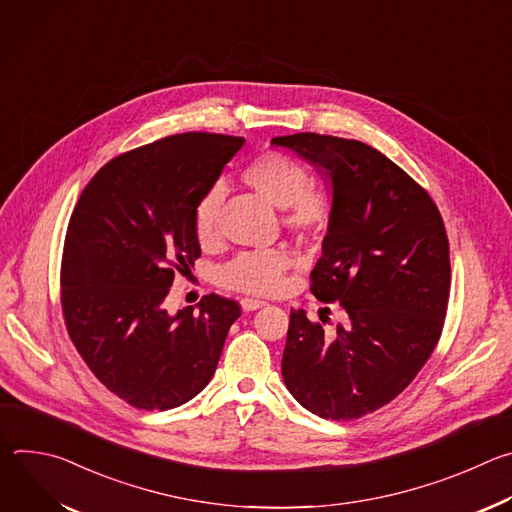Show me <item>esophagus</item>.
<instances>
[{
  "label": "esophagus",
  "mask_w": 512,
  "mask_h": 512,
  "mask_svg": "<svg viewBox=\"0 0 512 512\" xmlns=\"http://www.w3.org/2000/svg\"><path fill=\"white\" fill-rule=\"evenodd\" d=\"M263 306H265L263 300H253V298H243V300H241V308H243L245 312H255V310H259V308H263Z\"/></svg>",
  "instance_id": "obj_1"
}]
</instances>
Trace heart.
Segmentation results:
<instances>
[{
  "label": "heart",
  "mask_w": 512,
  "mask_h": 512,
  "mask_svg": "<svg viewBox=\"0 0 512 512\" xmlns=\"http://www.w3.org/2000/svg\"><path fill=\"white\" fill-rule=\"evenodd\" d=\"M243 182L263 200L281 208V223L298 237L312 239L322 235L334 216V198L324 186L310 184L304 164L283 152L267 150L251 158L243 172ZM223 190H208L196 204L192 216L194 237L202 247L218 241V210ZM291 255L285 249L245 251L218 271V283L227 289L251 296H271L283 287Z\"/></svg>",
  "instance_id": "heart-1"
}]
</instances>
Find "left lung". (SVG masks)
<instances>
[{"mask_svg":"<svg viewBox=\"0 0 512 512\" xmlns=\"http://www.w3.org/2000/svg\"><path fill=\"white\" fill-rule=\"evenodd\" d=\"M332 184L334 216L312 294L338 302L348 324H322L291 310L281 375L308 411L358 419L393 401L442 336L450 298V245L431 196L371 145L296 133L273 137Z\"/></svg>","mask_w":512,"mask_h":512,"instance_id":"1","label":"left lung"}]
</instances>
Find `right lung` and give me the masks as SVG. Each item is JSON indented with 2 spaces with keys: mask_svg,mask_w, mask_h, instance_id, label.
Wrapping results in <instances>:
<instances>
[{
  "mask_svg": "<svg viewBox=\"0 0 512 512\" xmlns=\"http://www.w3.org/2000/svg\"><path fill=\"white\" fill-rule=\"evenodd\" d=\"M245 139L178 133L107 162L72 210L60 302L91 373L145 411L174 409L212 379L241 306L216 294L168 314L174 275L200 257L192 216Z\"/></svg>",
  "mask_w": 512,
  "mask_h": 512,
  "instance_id": "obj_1",
  "label": "right lung"
}]
</instances>
